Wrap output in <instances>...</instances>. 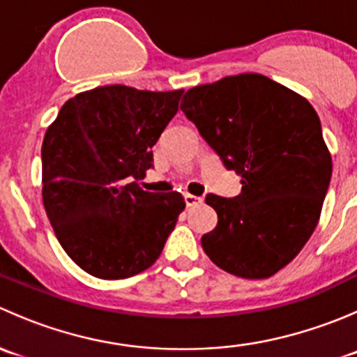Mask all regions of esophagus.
Returning <instances> with one entry per match:
<instances>
[{"label": "esophagus", "instance_id": "1", "mask_svg": "<svg viewBox=\"0 0 357 357\" xmlns=\"http://www.w3.org/2000/svg\"><path fill=\"white\" fill-rule=\"evenodd\" d=\"M204 199L202 197H197V195H190V193H186L185 195V204L186 207H195V205H200Z\"/></svg>", "mask_w": 357, "mask_h": 357}]
</instances>
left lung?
Returning <instances> with one entry per match:
<instances>
[{"label": "left lung", "instance_id": "8db88e82", "mask_svg": "<svg viewBox=\"0 0 357 357\" xmlns=\"http://www.w3.org/2000/svg\"><path fill=\"white\" fill-rule=\"evenodd\" d=\"M181 110L242 176L233 199L208 193L218 226L202 236L215 266L242 278H269L302 250L318 225L332 157L311 103L261 74L229 75L188 89Z\"/></svg>", "mask_w": 357, "mask_h": 357}]
</instances>
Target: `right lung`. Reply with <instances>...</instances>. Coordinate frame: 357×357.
<instances>
[{"instance_id": "1", "label": "right lung", "mask_w": 357, "mask_h": 357, "mask_svg": "<svg viewBox=\"0 0 357 357\" xmlns=\"http://www.w3.org/2000/svg\"><path fill=\"white\" fill-rule=\"evenodd\" d=\"M181 95L121 84L89 89L66 102L46 131V214L68 257L96 278L150 268L185 208L181 193H150L134 181L153 167L152 146Z\"/></svg>"}]
</instances>
